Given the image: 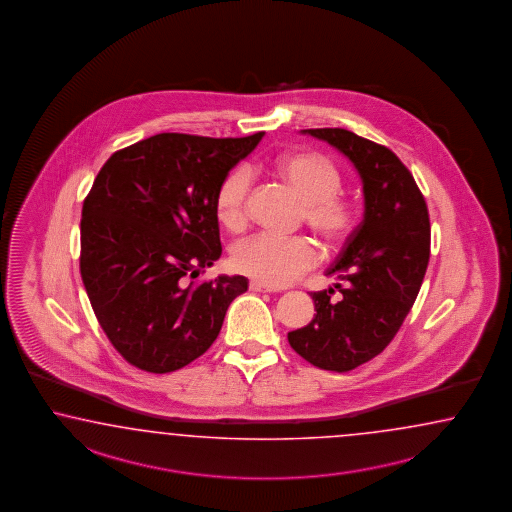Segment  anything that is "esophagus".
I'll list each match as a JSON object with an SVG mask.
<instances>
[{
  "label": "esophagus",
  "instance_id": "obj_1",
  "mask_svg": "<svg viewBox=\"0 0 512 512\" xmlns=\"http://www.w3.org/2000/svg\"><path fill=\"white\" fill-rule=\"evenodd\" d=\"M250 290H253V292H277L275 288L266 287V285H262L259 281H251Z\"/></svg>",
  "mask_w": 512,
  "mask_h": 512
}]
</instances>
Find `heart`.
Segmentation results:
<instances>
[{"label":"heart","mask_w":512,"mask_h":512,"mask_svg":"<svg viewBox=\"0 0 512 512\" xmlns=\"http://www.w3.org/2000/svg\"><path fill=\"white\" fill-rule=\"evenodd\" d=\"M274 172L301 201V216L325 246L344 244L359 220L353 201L340 194L342 174L329 157L318 151H292L277 157ZM251 177L246 168L225 175L214 194V212L225 231L238 233L248 222ZM318 251L303 237L277 238L255 235L235 244L231 264L266 287H285L309 272Z\"/></svg>","instance_id":"heart-1"}]
</instances>
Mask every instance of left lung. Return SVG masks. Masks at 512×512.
<instances>
[{
  "mask_svg": "<svg viewBox=\"0 0 512 512\" xmlns=\"http://www.w3.org/2000/svg\"><path fill=\"white\" fill-rule=\"evenodd\" d=\"M344 153L361 175L364 216L325 272L334 288L312 292L311 324L288 342L322 370L349 372L396 337L424 281L431 225L424 196L394 151L348 129H303Z\"/></svg>",
  "mask_w": 512,
  "mask_h": 512,
  "instance_id": "left-lung-1",
  "label": "left lung"
}]
</instances>
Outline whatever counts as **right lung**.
<instances>
[{
  "label": "right lung",
  "instance_id": "1",
  "mask_svg": "<svg viewBox=\"0 0 512 512\" xmlns=\"http://www.w3.org/2000/svg\"><path fill=\"white\" fill-rule=\"evenodd\" d=\"M262 137L161 133L116 151L96 175L79 268L101 329L129 364L151 374L187 366L248 290L242 275L188 279L220 259L216 188Z\"/></svg>",
  "mask_w": 512,
  "mask_h": 512
}]
</instances>
